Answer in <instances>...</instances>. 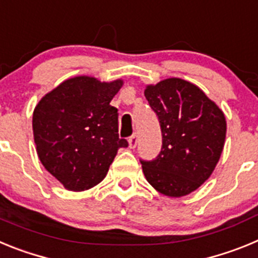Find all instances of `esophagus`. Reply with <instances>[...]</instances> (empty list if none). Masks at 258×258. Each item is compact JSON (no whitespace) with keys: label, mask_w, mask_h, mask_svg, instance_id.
I'll list each match as a JSON object with an SVG mask.
<instances>
[{"label":"esophagus","mask_w":258,"mask_h":258,"mask_svg":"<svg viewBox=\"0 0 258 258\" xmlns=\"http://www.w3.org/2000/svg\"><path fill=\"white\" fill-rule=\"evenodd\" d=\"M127 142H129V147H131V149H136L137 143H138V136H137V134L131 136L129 137V140H127Z\"/></svg>","instance_id":"esophagus-1"}]
</instances>
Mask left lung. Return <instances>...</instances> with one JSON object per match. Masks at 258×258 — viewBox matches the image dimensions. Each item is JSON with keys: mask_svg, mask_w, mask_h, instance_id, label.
Listing matches in <instances>:
<instances>
[{"mask_svg": "<svg viewBox=\"0 0 258 258\" xmlns=\"http://www.w3.org/2000/svg\"><path fill=\"white\" fill-rule=\"evenodd\" d=\"M145 97L163 136L156 159L141 160L146 179L166 197L188 195L211 177L220 160L226 138L225 115L202 89L175 77L147 85Z\"/></svg>", "mask_w": 258, "mask_h": 258, "instance_id": "left-lung-1", "label": "left lung"}]
</instances>
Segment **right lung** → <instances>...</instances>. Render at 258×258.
<instances>
[{
    "instance_id": "add662e5",
    "label": "right lung",
    "mask_w": 258,
    "mask_h": 258,
    "mask_svg": "<svg viewBox=\"0 0 258 258\" xmlns=\"http://www.w3.org/2000/svg\"><path fill=\"white\" fill-rule=\"evenodd\" d=\"M122 80L68 79L47 93L33 111V138L40 161L67 190L84 191L103 181L117 150V108L109 102Z\"/></svg>"
}]
</instances>
